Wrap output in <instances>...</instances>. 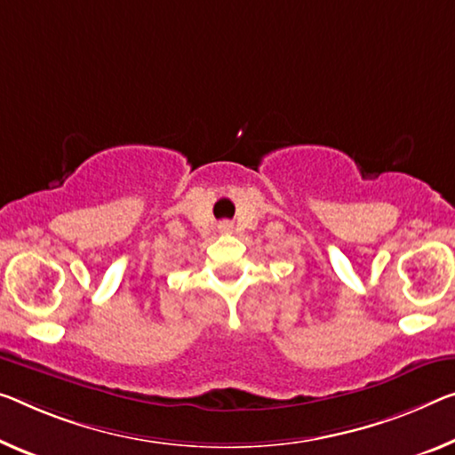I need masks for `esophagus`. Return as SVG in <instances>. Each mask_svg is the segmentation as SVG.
<instances>
[{"mask_svg": "<svg viewBox=\"0 0 455 455\" xmlns=\"http://www.w3.org/2000/svg\"><path fill=\"white\" fill-rule=\"evenodd\" d=\"M220 229L221 232H232V223H221Z\"/></svg>", "mask_w": 455, "mask_h": 455, "instance_id": "34e87169", "label": "esophagus"}]
</instances>
